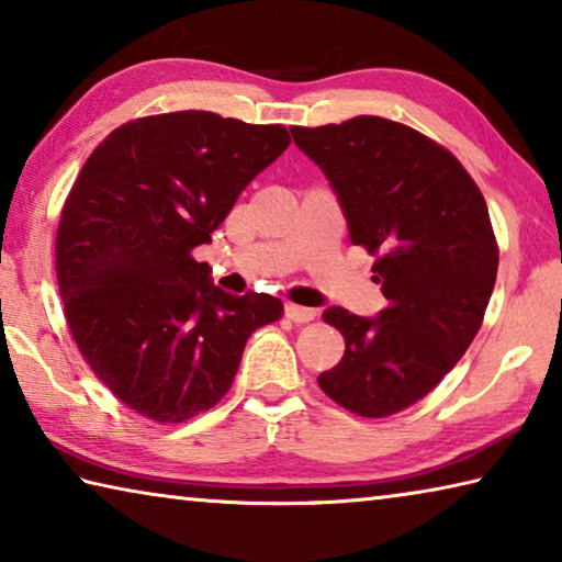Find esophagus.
<instances>
[{
  "label": "esophagus",
  "instance_id": "34e87169",
  "mask_svg": "<svg viewBox=\"0 0 562 562\" xmlns=\"http://www.w3.org/2000/svg\"><path fill=\"white\" fill-rule=\"evenodd\" d=\"M284 315H288V319H292L294 325H304V322H312L317 319V310H310V307H302V304H288L284 307Z\"/></svg>",
  "mask_w": 562,
  "mask_h": 562
}]
</instances>
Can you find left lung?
<instances>
[{
	"mask_svg": "<svg viewBox=\"0 0 562 562\" xmlns=\"http://www.w3.org/2000/svg\"><path fill=\"white\" fill-rule=\"evenodd\" d=\"M325 170L349 237L374 255L379 317L329 307L322 319L345 337V357L317 382L331 402L364 418L424 398L479 335L498 272L486 201L451 150L404 123L355 116L292 126Z\"/></svg>",
	"mask_w": 562,
	"mask_h": 562,
	"instance_id": "8db88e82",
	"label": "left lung"
}]
</instances>
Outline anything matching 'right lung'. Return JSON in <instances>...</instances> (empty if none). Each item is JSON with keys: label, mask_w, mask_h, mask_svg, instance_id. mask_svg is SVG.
Returning a JSON list of instances; mask_svg holds the SVG:
<instances>
[{"label": "right lung", "mask_w": 562, "mask_h": 562, "mask_svg": "<svg viewBox=\"0 0 562 562\" xmlns=\"http://www.w3.org/2000/svg\"><path fill=\"white\" fill-rule=\"evenodd\" d=\"M290 133L211 111L123 123L83 164L56 231L71 337L103 386L158 424H183L231 392L247 337L284 307L227 294L193 250L233 211Z\"/></svg>", "instance_id": "1"}]
</instances>
